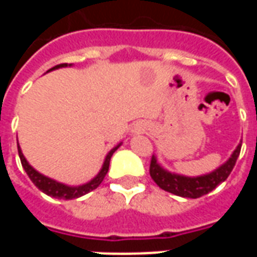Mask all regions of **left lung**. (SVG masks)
I'll use <instances>...</instances> for the list:
<instances>
[{
	"label": "left lung",
	"mask_w": 257,
	"mask_h": 257,
	"mask_svg": "<svg viewBox=\"0 0 257 257\" xmlns=\"http://www.w3.org/2000/svg\"><path fill=\"white\" fill-rule=\"evenodd\" d=\"M239 151H241V145L237 146L231 157L221 167L215 169L213 172L197 176V178H189V176H182L178 173L168 172L157 162L156 156H153L150 162V176L158 187H161L168 193H172L184 198H199L205 194L210 193L212 190H215L219 184L223 183L228 178V175L231 173L232 168L237 162Z\"/></svg>",
	"instance_id": "8db88e82"
}]
</instances>
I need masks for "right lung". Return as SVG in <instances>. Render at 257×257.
<instances>
[{
    "mask_svg": "<svg viewBox=\"0 0 257 257\" xmlns=\"http://www.w3.org/2000/svg\"><path fill=\"white\" fill-rule=\"evenodd\" d=\"M67 66H71V64L67 63H62L55 66L51 70L48 71H52V70H56V68L60 67H67ZM121 146V143L118 146H115L112 150H110V153L106 156V160L103 162V167H101L100 172L96 175L95 178L92 179L90 182L88 183L82 184V186H75V187H71V186H66L63 183H59L56 180L53 179H49L47 176H44L40 172H37L34 168L31 167L30 164L27 162V160L23 156V153L20 150V146L18 145V151H19V157H20V162H22V167L25 168L26 173L29 175V178L33 183L36 184L38 189L41 190L42 193H45L47 195H51L53 198H59V199H73V198H78V197H82L85 194H88L92 190L97 189L100 183L103 182V179L108 172V167H110V160H111V156L114 154V151L117 150L118 147Z\"/></svg>",
    "mask_w": 257,
    "mask_h": 257,
    "instance_id": "right-lung-1",
    "label": "right lung"
}]
</instances>
